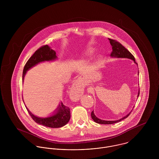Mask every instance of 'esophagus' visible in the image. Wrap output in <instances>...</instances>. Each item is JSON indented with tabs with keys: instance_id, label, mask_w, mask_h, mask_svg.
<instances>
[{
	"instance_id": "esophagus-1",
	"label": "esophagus",
	"mask_w": 159,
	"mask_h": 159,
	"mask_svg": "<svg viewBox=\"0 0 159 159\" xmlns=\"http://www.w3.org/2000/svg\"><path fill=\"white\" fill-rule=\"evenodd\" d=\"M83 92V89L82 88V84L80 80H77L73 84L70 89V97L71 98L76 101L79 100Z\"/></svg>"
}]
</instances>
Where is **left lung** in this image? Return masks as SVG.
Listing matches in <instances>:
<instances>
[{"label": "left lung", "instance_id": "left-lung-1", "mask_svg": "<svg viewBox=\"0 0 159 159\" xmlns=\"http://www.w3.org/2000/svg\"><path fill=\"white\" fill-rule=\"evenodd\" d=\"M108 40H110V42L111 43V45L112 46V49L113 51L111 52V56L113 57H121V58H128V59H130L132 60H133L134 61V62L138 65V64L135 62V59L134 56L130 53V52H129L124 46L122 45L121 43H120L119 42L111 39H108ZM139 73V72H138ZM139 91L138 92V97L139 96ZM131 113V112L129 114H128L127 116H125V117H124L123 118L117 120H111V121H108V120H101L98 118H97L95 114H93V111H92L91 113V117L92 118V119L94 120V122L98 123V124H114L116 122H118L123 119H124L125 118H127L130 114Z\"/></svg>", "mask_w": 159, "mask_h": 159}]
</instances>
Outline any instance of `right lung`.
<instances>
[{"mask_svg":"<svg viewBox=\"0 0 159 159\" xmlns=\"http://www.w3.org/2000/svg\"><path fill=\"white\" fill-rule=\"evenodd\" d=\"M56 58L57 56L56 55V51L51 49L49 46L46 45L41 46L29 59L24 66L23 69V80L26 71L29 68L32 67L39 62L46 61H49L54 60ZM27 111L32 119L36 123L51 128L61 127L67 124L70 119V108L64 105L63 103H61V105L59 106L56 113L48 117L40 118L32 114L29 110H27Z\"/></svg>","mask_w":159,"mask_h":159,"instance_id":"1","label":"right lung"}]
</instances>
